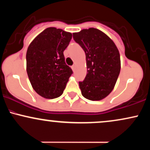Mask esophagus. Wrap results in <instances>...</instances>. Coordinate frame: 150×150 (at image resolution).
<instances>
[{
  "instance_id": "34e87169",
  "label": "esophagus",
  "mask_w": 150,
  "mask_h": 150,
  "mask_svg": "<svg viewBox=\"0 0 150 150\" xmlns=\"http://www.w3.org/2000/svg\"><path fill=\"white\" fill-rule=\"evenodd\" d=\"M75 68H76V65H73V66H72V69H73V71H75Z\"/></svg>"
}]
</instances>
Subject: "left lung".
<instances>
[{
  "mask_svg": "<svg viewBox=\"0 0 150 150\" xmlns=\"http://www.w3.org/2000/svg\"><path fill=\"white\" fill-rule=\"evenodd\" d=\"M73 34L86 55L87 73L85 80L79 82L82 96L89 100H101L111 92L119 75V51L114 42L97 29Z\"/></svg>",
  "mask_w": 150,
  "mask_h": 150,
  "instance_id": "1",
  "label": "left lung"
}]
</instances>
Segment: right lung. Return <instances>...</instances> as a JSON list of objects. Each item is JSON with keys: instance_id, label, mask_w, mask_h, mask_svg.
<instances>
[{"instance_id": "add662e5", "label": "right lung", "mask_w": 150, "mask_h": 150, "mask_svg": "<svg viewBox=\"0 0 150 150\" xmlns=\"http://www.w3.org/2000/svg\"><path fill=\"white\" fill-rule=\"evenodd\" d=\"M72 34L49 27L31 42L26 54L27 73L35 92L46 99L63 94L73 70L66 65L63 51Z\"/></svg>"}]
</instances>
